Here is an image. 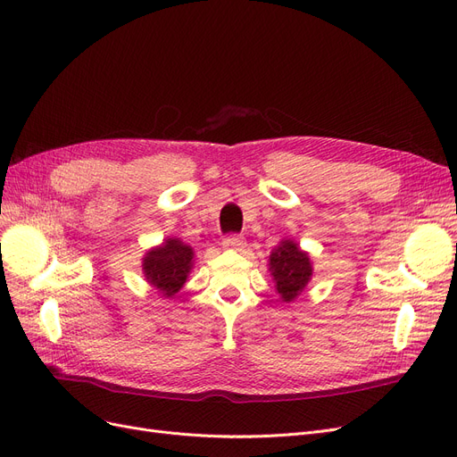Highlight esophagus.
<instances>
[{
	"instance_id": "esophagus-1",
	"label": "esophagus",
	"mask_w": 457,
	"mask_h": 457,
	"mask_svg": "<svg viewBox=\"0 0 457 457\" xmlns=\"http://www.w3.org/2000/svg\"><path fill=\"white\" fill-rule=\"evenodd\" d=\"M223 247L227 249H236V251H242L245 247V240L238 234H230L223 240Z\"/></svg>"
}]
</instances>
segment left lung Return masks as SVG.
<instances>
[{"instance_id":"obj_1","label":"left lung","mask_w":457,"mask_h":457,"mask_svg":"<svg viewBox=\"0 0 457 457\" xmlns=\"http://www.w3.org/2000/svg\"><path fill=\"white\" fill-rule=\"evenodd\" d=\"M270 276L276 283L281 302H295L313 278V262L309 253L295 240H281L268 259Z\"/></svg>"}]
</instances>
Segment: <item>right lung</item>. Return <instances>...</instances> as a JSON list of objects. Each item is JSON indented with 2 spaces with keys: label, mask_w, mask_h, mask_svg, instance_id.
I'll return each mask as SVG.
<instances>
[{
  "label": "right lung",
  "mask_w": 457,
  "mask_h": 457,
  "mask_svg": "<svg viewBox=\"0 0 457 457\" xmlns=\"http://www.w3.org/2000/svg\"><path fill=\"white\" fill-rule=\"evenodd\" d=\"M195 266V251L179 238H165L145 251L142 273L162 298H174Z\"/></svg>",
  "instance_id": "right-lung-1"
}]
</instances>
